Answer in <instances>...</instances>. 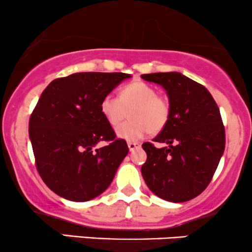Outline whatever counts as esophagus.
<instances>
[{"label":"esophagus","mask_w":252,"mask_h":252,"mask_svg":"<svg viewBox=\"0 0 252 252\" xmlns=\"http://www.w3.org/2000/svg\"><path fill=\"white\" fill-rule=\"evenodd\" d=\"M128 147H129L130 152H131V150L140 149L141 148V143H138V142H128Z\"/></svg>","instance_id":"1"}]
</instances>
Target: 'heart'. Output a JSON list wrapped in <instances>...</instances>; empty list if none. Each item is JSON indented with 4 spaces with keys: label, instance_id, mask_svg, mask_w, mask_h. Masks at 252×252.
<instances>
[{
    "label": "heart",
    "instance_id": "heart-1",
    "mask_svg": "<svg viewBox=\"0 0 252 252\" xmlns=\"http://www.w3.org/2000/svg\"><path fill=\"white\" fill-rule=\"evenodd\" d=\"M100 111L111 126L122 123L129 112L131 121L118 126L116 134L126 141L141 140L148 132L161 131L168 122L170 106L163 96L156 94L149 84L135 80L118 91V98L108 94L100 102Z\"/></svg>",
    "mask_w": 252,
    "mask_h": 252
}]
</instances>
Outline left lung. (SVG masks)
I'll return each instance as SVG.
<instances>
[{
	"label": "left lung",
	"mask_w": 252,
	"mask_h": 252,
	"mask_svg": "<svg viewBox=\"0 0 252 252\" xmlns=\"http://www.w3.org/2000/svg\"><path fill=\"white\" fill-rule=\"evenodd\" d=\"M158 84L169 98L170 114L154 142L142 148L147 161L141 172L149 189L158 198L185 202L209 186L225 149V129L218 105L209 90L179 72L142 74Z\"/></svg>",
	"instance_id": "obj_1"
}]
</instances>
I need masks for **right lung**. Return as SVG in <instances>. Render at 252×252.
<instances>
[{"label": "right lung", "instance_id": "add662e5", "mask_svg": "<svg viewBox=\"0 0 252 252\" xmlns=\"http://www.w3.org/2000/svg\"><path fill=\"white\" fill-rule=\"evenodd\" d=\"M126 73L82 72L58 78L30 118V138L40 176L56 194L88 201L105 190L129 148L100 111V102ZM109 144L96 149L98 142Z\"/></svg>", "mask_w": 252, "mask_h": 252}]
</instances>
